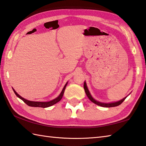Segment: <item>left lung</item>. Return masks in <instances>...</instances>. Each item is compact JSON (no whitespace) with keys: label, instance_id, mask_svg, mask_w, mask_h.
<instances>
[{"label":"left lung","instance_id":"8db88e82","mask_svg":"<svg viewBox=\"0 0 146 146\" xmlns=\"http://www.w3.org/2000/svg\"><path fill=\"white\" fill-rule=\"evenodd\" d=\"M84 89L85 90V93L86 94V95H87V96L88 97L89 99H90L92 102L96 104V105H98V106H103V107H107V108H109V107H115V106H117L118 105H120V104H121L123 103V101L126 99V98H124L123 99L121 100L120 101H118V102H113V103H101V102H98V101L95 100L94 98L92 97V96L91 95L90 91H89L88 89V87H87V85H86V82H84Z\"/></svg>","mask_w":146,"mask_h":146}]
</instances>
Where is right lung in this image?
<instances>
[{"instance_id": "1", "label": "right lung", "mask_w": 146, "mask_h": 146, "mask_svg": "<svg viewBox=\"0 0 146 146\" xmlns=\"http://www.w3.org/2000/svg\"><path fill=\"white\" fill-rule=\"evenodd\" d=\"M67 82L65 85L64 86V87L63 88V90H62V92L60 93V95L57 97L55 99L53 100L52 101H50V102H31V101H29L28 100H26L25 98H23V97H21L20 96L19 94H17L16 91H15L14 89L13 88V90L14 92V93L16 94V96L18 97L19 98H20L21 100H22L24 102H25L26 105L29 106H32V107H41V108H47V107H49V106H51L53 105H55V103H58L59 101H60L61 99L62 98V96H63L64 93V91L65 90V88H66V86L67 84Z\"/></svg>"}]
</instances>
